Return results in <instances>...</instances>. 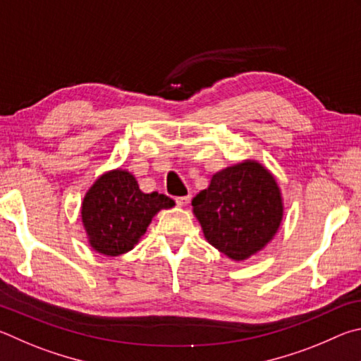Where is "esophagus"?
<instances>
[{"label":"esophagus","instance_id":"esophagus-1","mask_svg":"<svg viewBox=\"0 0 361 361\" xmlns=\"http://www.w3.org/2000/svg\"><path fill=\"white\" fill-rule=\"evenodd\" d=\"M188 203H190V197H179V198H176V204L177 206H180V207H184V206H187Z\"/></svg>","mask_w":361,"mask_h":361}]
</instances>
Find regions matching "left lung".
Here are the masks:
<instances>
[{
  "label": "left lung",
  "mask_w": 361,
  "mask_h": 361,
  "mask_svg": "<svg viewBox=\"0 0 361 361\" xmlns=\"http://www.w3.org/2000/svg\"><path fill=\"white\" fill-rule=\"evenodd\" d=\"M192 206L206 241L235 262L247 260L273 241L286 209L276 177L257 160L217 171Z\"/></svg>",
  "instance_id": "obj_1"
}]
</instances>
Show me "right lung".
Here are the masks:
<instances>
[{
	"mask_svg": "<svg viewBox=\"0 0 361 361\" xmlns=\"http://www.w3.org/2000/svg\"><path fill=\"white\" fill-rule=\"evenodd\" d=\"M174 204L163 193L141 192L128 169L116 168L101 174L88 188L80 219L90 247L104 257H118L135 249L152 219Z\"/></svg>",
	"mask_w": 361,
	"mask_h": 361,
	"instance_id": "right-lung-1",
	"label": "right lung"
}]
</instances>
